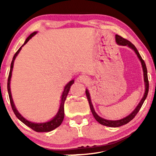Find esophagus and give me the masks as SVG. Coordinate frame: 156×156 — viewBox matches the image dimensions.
I'll use <instances>...</instances> for the list:
<instances>
[{
    "instance_id": "34e87169",
    "label": "esophagus",
    "mask_w": 156,
    "mask_h": 156,
    "mask_svg": "<svg viewBox=\"0 0 156 156\" xmlns=\"http://www.w3.org/2000/svg\"><path fill=\"white\" fill-rule=\"evenodd\" d=\"M77 81L79 82L82 83H87L89 82V78L87 75H84V74H81L80 76H79L77 78Z\"/></svg>"
}]
</instances>
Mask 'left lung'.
Masks as SVG:
<instances>
[{"instance_id":"obj_1","label":"left lung","mask_w":156,"mask_h":156,"mask_svg":"<svg viewBox=\"0 0 156 156\" xmlns=\"http://www.w3.org/2000/svg\"><path fill=\"white\" fill-rule=\"evenodd\" d=\"M116 41L117 42V44H120V45H123V46L127 45V46H129V48H131V49H133V50L135 51V52L136 53V55H137L138 57V58H139V59L140 60V62H141V64H142L143 69H144V82H145V84H146V91H145V94H144V97H143L142 99L140 100V103L138 104V105L137 106V107L135 108V110H134L133 112H132L131 114H129V116H126V117H125V118L121 119V120L111 121V120H106V119H102V118H101V117L99 116L97 114V113L95 112L94 109L92 104H91V99H90V96H89V91L87 89V90H86V95H87V99H88V101H89V106H90V109L91 111V113H92L94 117L96 120H97L98 122L100 123V124L106 126H109V127H119V126H121L126 124V123H129V121H131L132 119H134V117L136 116V115L138 114V112H139V110L140 109V108H141V106L143 105V104H144L145 99H146L147 95H148V89H149V83H148V72H147V68H146V63H145V62H144V59H142L141 56H140V55L139 54V52H138V51L137 49H136L135 45L132 44L131 42H130V41H129V40H128L125 39V38H123L122 37H121L120 35H116Z\"/></svg>"}]
</instances>
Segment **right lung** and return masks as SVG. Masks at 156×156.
Instances as JSON below:
<instances>
[{
    "label": "right lung",
    "mask_w": 156,
    "mask_h": 156,
    "mask_svg": "<svg viewBox=\"0 0 156 156\" xmlns=\"http://www.w3.org/2000/svg\"><path fill=\"white\" fill-rule=\"evenodd\" d=\"M37 33V32H34L32 34H30L27 38L25 40V43L23 44L22 46L20 47V48L18 49V50L16 52V54L14 55L13 57H12V60L11 62V65H10V72H9V75H8V95H9V99H10V105H11L12 109L15 115H16L17 118H18L19 120L22 121L23 123H25V125L27 126L30 128L34 131L36 132H49L52 131L57 128L59 126L61 125V123H62L64 117H65V109H64V104H65V101L66 100V98H67V96L69 93V91L70 89V87L72 84H74V80L70 81V82L68 83V84L66 85L65 87V89H64V91L62 93V99H61V104H60V107H59V112H57V114L56 116H55L54 118H53L52 120L48 121V122L46 123H33L30 122V121H28L26 120L25 118L21 116V115L19 114V112H18V110L16 109V106L14 105L13 101H12V96H11V92H10V78H11V74H12V67H13V63H14V60L16 59V57L18 54L20 52V50L22 48V47L27 43L28 42V40L30 39L32 37H33L35 34Z\"/></svg>",
    "instance_id": "1"
}]
</instances>
